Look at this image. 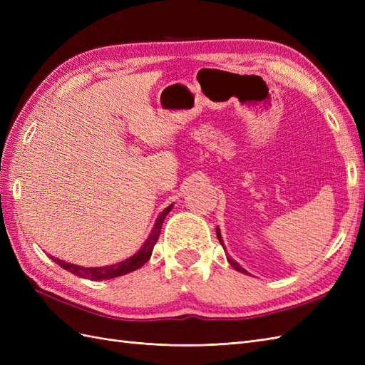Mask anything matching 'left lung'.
<instances>
[{
    "label": "left lung",
    "mask_w": 365,
    "mask_h": 365,
    "mask_svg": "<svg viewBox=\"0 0 365 365\" xmlns=\"http://www.w3.org/2000/svg\"><path fill=\"white\" fill-rule=\"evenodd\" d=\"M216 235H217V239H219V242H220V245L224 247V240H222V236H220V231H219V228H216ZM227 260L230 262L231 267H233L236 271H239V272H244V274H248V271H245L244 268H242L240 264H239L236 260H233L231 257H227Z\"/></svg>",
    "instance_id": "1"
}]
</instances>
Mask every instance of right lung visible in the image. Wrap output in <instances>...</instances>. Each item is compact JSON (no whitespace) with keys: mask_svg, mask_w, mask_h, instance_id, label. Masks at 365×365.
I'll return each mask as SVG.
<instances>
[{"mask_svg":"<svg viewBox=\"0 0 365 365\" xmlns=\"http://www.w3.org/2000/svg\"><path fill=\"white\" fill-rule=\"evenodd\" d=\"M173 204H170L169 207H165L161 215L158 216L155 225H153L152 231L149 237L146 239L145 244H143V247L140 248L138 252H135L134 256L123 260V262H118L115 264H108V267H98V268H85V267H79V264H73V263H67L63 260H59L56 257L50 256V259L53 262H56L61 268L67 269L68 272L77 275V277H82V279H90V280H109V279H115V277H120V275H125L128 272H132L135 271L138 268H141L143 264H145L150 256H152V250L153 247H155L157 240L160 237V231H161V227H163V222L165 216L169 215V212L172 210Z\"/></svg>","mask_w":365,"mask_h":365,"instance_id":"1","label":"right lung"}]
</instances>
